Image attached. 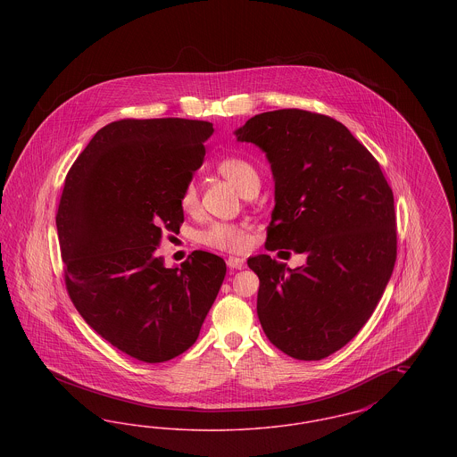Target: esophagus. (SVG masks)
Here are the masks:
<instances>
[{"label": "esophagus", "instance_id": "obj_1", "mask_svg": "<svg viewBox=\"0 0 457 457\" xmlns=\"http://www.w3.org/2000/svg\"><path fill=\"white\" fill-rule=\"evenodd\" d=\"M226 263L229 269H243L245 267V261L241 257H229Z\"/></svg>", "mask_w": 457, "mask_h": 457}]
</instances>
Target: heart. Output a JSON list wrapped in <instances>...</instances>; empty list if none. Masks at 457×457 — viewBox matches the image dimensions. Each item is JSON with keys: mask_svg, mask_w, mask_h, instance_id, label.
I'll return each instance as SVG.
<instances>
[{"mask_svg": "<svg viewBox=\"0 0 457 457\" xmlns=\"http://www.w3.org/2000/svg\"><path fill=\"white\" fill-rule=\"evenodd\" d=\"M216 170L222 178H226L229 183H233L241 194H245V190L250 188L252 185L259 183L257 170L245 157H238V155L222 157L216 164ZM179 204H181V209L187 212L195 211L196 204H198V192H196L194 183H188L185 187L183 194L179 196ZM200 239L204 245H207L211 248H218L224 252H239L246 246L248 235H246L245 228L238 224L214 222L200 235Z\"/></svg>", "mask_w": 457, "mask_h": 457, "instance_id": "1", "label": "heart"}]
</instances>
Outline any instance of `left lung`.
Here are the masks:
<instances>
[{
  "instance_id": "8db88e82",
  "label": "left lung",
  "mask_w": 457,
  "mask_h": 457,
  "mask_svg": "<svg viewBox=\"0 0 457 457\" xmlns=\"http://www.w3.org/2000/svg\"><path fill=\"white\" fill-rule=\"evenodd\" d=\"M235 135L270 162L276 205L265 248L306 255L296 269L270 255L248 259L261 279L262 328L287 356L322 360L367 324L391 279L397 253L391 187L367 147L326 114L267 111Z\"/></svg>"
}]
</instances>
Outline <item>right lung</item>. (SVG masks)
I'll use <instances>...</instances> for the list:
<instances>
[{"label":"right lung","mask_w":457,"mask_h":457,"mask_svg":"<svg viewBox=\"0 0 457 457\" xmlns=\"http://www.w3.org/2000/svg\"><path fill=\"white\" fill-rule=\"evenodd\" d=\"M212 131L183 118L112 121L66 174L56 228L68 295L88 326L138 361L190 348L226 276L209 252L181 267L157 255L162 235L179 231V196Z\"/></svg>","instance_id":"right-lung-1"}]
</instances>
